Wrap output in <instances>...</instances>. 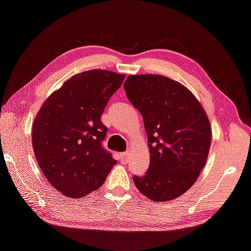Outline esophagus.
Instances as JSON below:
<instances>
[{"mask_svg": "<svg viewBox=\"0 0 251 251\" xmlns=\"http://www.w3.org/2000/svg\"><path fill=\"white\" fill-rule=\"evenodd\" d=\"M121 161L122 162H125V163H126L129 161V158H130V153L128 152V151H126V152H123V153H121Z\"/></svg>", "mask_w": 251, "mask_h": 251, "instance_id": "1", "label": "esophagus"}]
</instances>
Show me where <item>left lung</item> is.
I'll return each instance as SVG.
<instances>
[{"label": "left lung", "mask_w": 251, "mask_h": 251, "mask_svg": "<svg viewBox=\"0 0 251 251\" xmlns=\"http://www.w3.org/2000/svg\"><path fill=\"white\" fill-rule=\"evenodd\" d=\"M126 97L145 122L150 166L133 176L150 200L176 199L192 187L207 162L211 129L202 105L179 82L158 75H129Z\"/></svg>", "instance_id": "1"}]
</instances>
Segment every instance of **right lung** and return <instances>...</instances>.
Wrapping results in <instances>:
<instances>
[{
    "label": "right lung",
    "mask_w": 251,
    "mask_h": 251,
    "mask_svg": "<svg viewBox=\"0 0 251 251\" xmlns=\"http://www.w3.org/2000/svg\"><path fill=\"white\" fill-rule=\"evenodd\" d=\"M125 75L90 70L65 81L44 102L32 126L40 169L57 191L82 198L104 183L117 160L102 141L101 116Z\"/></svg>",
    "instance_id": "add662e5"
}]
</instances>
